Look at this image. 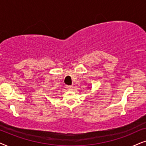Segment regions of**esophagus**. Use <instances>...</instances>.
I'll use <instances>...</instances> for the list:
<instances>
[{"label":"esophagus","mask_w":146,"mask_h":146,"mask_svg":"<svg viewBox=\"0 0 146 146\" xmlns=\"http://www.w3.org/2000/svg\"><path fill=\"white\" fill-rule=\"evenodd\" d=\"M66 87H67V89H69V90H72V89H73V85H67Z\"/></svg>","instance_id":"34e87169"}]
</instances>
